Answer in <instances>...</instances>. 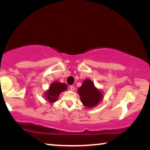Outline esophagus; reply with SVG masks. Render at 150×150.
I'll return each instance as SVG.
<instances>
[{
  "label": "esophagus",
  "mask_w": 150,
  "mask_h": 150,
  "mask_svg": "<svg viewBox=\"0 0 150 150\" xmlns=\"http://www.w3.org/2000/svg\"><path fill=\"white\" fill-rule=\"evenodd\" d=\"M70 89H71V91H74V89H75L74 86H73V85L70 86Z\"/></svg>",
  "instance_id": "34e87169"
}]
</instances>
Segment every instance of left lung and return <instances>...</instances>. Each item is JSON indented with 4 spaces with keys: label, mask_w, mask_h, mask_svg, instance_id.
<instances>
[{
    "label": "left lung",
    "mask_w": 150,
    "mask_h": 150,
    "mask_svg": "<svg viewBox=\"0 0 150 150\" xmlns=\"http://www.w3.org/2000/svg\"><path fill=\"white\" fill-rule=\"evenodd\" d=\"M78 93L81 103L87 108L95 107L103 98L102 92L95 87L92 81L88 79L83 81L81 87L78 88Z\"/></svg>",
    "instance_id": "8db88e82"
}]
</instances>
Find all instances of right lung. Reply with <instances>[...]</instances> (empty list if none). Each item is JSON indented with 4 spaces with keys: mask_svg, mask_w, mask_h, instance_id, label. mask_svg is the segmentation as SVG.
Returning <instances> with one entry per match:
<instances>
[{
    "mask_svg": "<svg viewBox=\"0 0 150 150\" xmlns=\"http://www.w3.org/2000/svg\"><path fill=\"white\" fill-rule=\"evenodd\" d=\"M67 88V86L65 83L55 81L50 85L49 89L45 91L44 96L50 103H54L57 100L61 93L65 91Z\"/></svg>",
    "mask_w": 150,
    "mask_h": 150,
    "instance_id": "right-lung-1",
    "label": "right lung"
}]
</instances>
